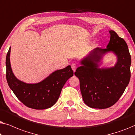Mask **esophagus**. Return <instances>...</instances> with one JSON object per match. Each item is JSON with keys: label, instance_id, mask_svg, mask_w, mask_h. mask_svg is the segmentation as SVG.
Returning <instances> with one entry per match:
<instances>
[{"label": "esophagus", "instance_id": "34e87169", "mask_svg": "<svg viewBox=\"0 0 135 135\" xmlns=\"http://www.w3.org/2000/svg\"><path fill=\"white\" fill-rule=\"evenodd\" d=\"M71 68H72V69L73 70V71L75 72V70H76V69H77V64H76V63H73V64H72Z\"/></svg>", "mask_w": 135, "mask_h": 135}]
</instances>
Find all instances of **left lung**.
<instances>
[{
  "mask_svg": "<svg viewBox=\"0 0 135 135\" xmlns=\"http://www.w3.org/2000/svg\"><path fill=\"white\" fill-rule=\"evenodd\" d=\"M106 49L96 48L81 61L75 72L80 81L83 100L91 108L106 109L113 106L122 95L130 80L131 55L126 42L114 31ZM112 51L117 55L114 67L100 69L98 62L102 56Z\"/></svg>",
  "mask_w": 135,
  "mask_h": 135,
  "instance_id": "8db88e82",
  "label": "left lung"
}]
</instances>
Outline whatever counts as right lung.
Returning a JSON list of instances; mask_svg holds the SVG:
<instances>
[{"label": "right lung", "instance_id": "add662e5", "mask_svg": "<svg viewBox=\"0 0 135 135\" xmlns=\"http://www.w3.org/2000/svg\"><path fill=\"white\" fill-rule=\"evenodd\" d=\"M10 47L6 56V77L9 87L16 97L25 106L34 109H45L53 106L66 81L73 76L71 66L53 72L37 84H26L16 79L13 73L10 62Z\"/></svg>", "mask_w": 135, "mask_h": 135}]
</instances>
